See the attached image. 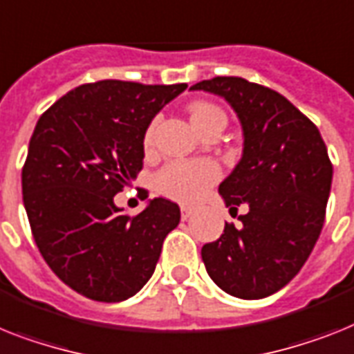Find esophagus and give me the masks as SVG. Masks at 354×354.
<instances>
[{
	"instance_id": "34e87169",
	"label": "esophagus",
	"mask_w": 354,
	"mask_h": 354,
	"mask_svg": "<svg viewBox=\"0 0 354 354\" xmlns=\"http://www.w3.org/2000/svg\"><path fill=\"white\" fill-rule=\"evenodd\" d=\"M192 214H194V209L192 207H187V205H182V219L187 221V219L191 218Z\"/></svg>"
}]
</instances>
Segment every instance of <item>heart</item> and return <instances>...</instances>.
I'll return each instance as SVG.
<instances>
[{"mask_svg":"<svg viewBox=\"0 0 354 354\" xmlns=\"http://www.w3.org/2000/svg\"><path fill=\"white\" fill-rule=\"evenodd\" d=\"M189 115L200 133L212 126L214 122L227 124V117H225L223 109L207 100H194L189 104ZM158 122L160 118H153L147 127L144 136L145 145L153 144ZM219 176H221V169L212 160H174L156 171L153 183L160 194L167 196L171 200L196 201L207 192L209 187L218 182Z\"/></svg>","mask_w":354,"mask_h":354,"instance_id":"b5f03b06","label":"heart"}]
</instances>
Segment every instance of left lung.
Wrapping results in <instances>:
<instances>
[{
  "mask_svg": "<svg viewBox=\"0 0 354 354\" xmlns=\"http://www.w3.org/2000/svg\"><path fill=\"white\" fill-rule=\"evenodd\" d=\"M191 90L221 95L245 135L241 162L219 194L241 225L225 223L201 248L210 279L239 299H263L286 286L322 230L333 163L319 129L286 97L241 77H214Z\"/></svg>",
  "mask_w": 354,
  "mask_h": 354,
  "instance_id": "8db88e82",
  "label": "left lung"
}]
</instances>
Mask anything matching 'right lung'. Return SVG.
<instances>
[{"label":"right lung","mask_w":354,"mask_h":354,"mask_svg":"<svg viewBox=\"0 0 354 354\" xmlns=\"http://www.w3.org/2000/svg\"><path fill=\"white\" fill-rule=\"evenodd\" d=\"M187 84L97 81L77 86L35 124L21 185L32 236L62 283L99 302L140 292L180 207L154 198L136 216L113 198L144 167V136Z\"/></svg>","instance_id":"right-lung-1"}]
</instances>
